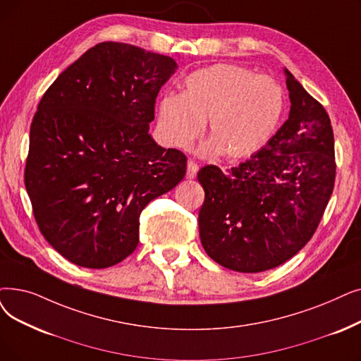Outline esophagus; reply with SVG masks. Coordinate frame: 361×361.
Returning <instances> with one entry per match:
<instances>
[{"mask_svg":"<svg viewBox=\"0 0 361 361\" xmlns=\"http://www.w3.org/2000/svg\"><path fill=\"white\" fill-rule=\"evenodd\" d=\"M199 171V165L195 162V161H189L187 162V172H185V177L189 180H193Z\"/></svg>","mask_w":361,"mask_h":361,"instance_id":"1","label":"esophagus"}]
</instances>
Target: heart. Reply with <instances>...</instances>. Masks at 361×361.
Segmentation results:
<instances>
[{"label":"heart","instance_id":"heart-1","mask_svg":"<svg viewBox=\"0 0 361 361\" xmlns=\"http://www.w3.org/2000/svg\"><path fill=\"white\" fill-rule=\"evenodd\" d=\"M283 109V90L273 78L236 65H214L187 76L183 94L161 100L159 122L171 146L187 147L209 119L212 140L203 152L242 159L269 142Z\"/></svg>","mask_w":361,"mask_h":361}]
</instances>
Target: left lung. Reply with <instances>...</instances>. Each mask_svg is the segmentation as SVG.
Segmentation results:
<instances>
[{
    "label": "left lung",
    "instance_id": "left-lung-1",
    "mask_svg": "<svg viewBox=\"0 0 361 361\" xmlns=\"http://www.w3.org/2000/svg\"><path fill=\"white\" fill-rule=\"evenodd\" d=\"M288 121L250 159L223 172L203 166L199 234L219 265L259 273L290 259L317 230L332 196L334 130L324 107L285 69Z\"/></svg>",
    "mask_w": 361,
    "mask_h": 361
}]
</instances>
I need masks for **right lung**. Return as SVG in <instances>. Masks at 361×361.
<instances>
[{
  "label": "right lung",
  "instance_id": "add662e5",
  "mask_svg": "<svg viewBox=\"0 0 361 361\" xmlns=\"http://www.w3.org/2000/svg\"><path fill=\"white\" fill-rule=\"evenodd\" d=\"M174 59L100 42L44 92L30 123L25 185L45 240L68 261L107 269L138 245L140 214L184 178L187 158L149 134Z\"/></svg>",
  "mask_w": 361,
  "mask_h": 361
}]
</instances>
